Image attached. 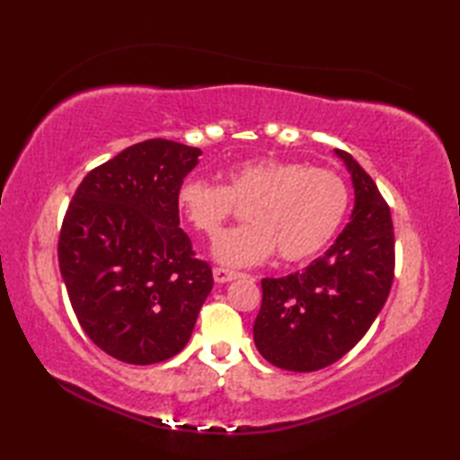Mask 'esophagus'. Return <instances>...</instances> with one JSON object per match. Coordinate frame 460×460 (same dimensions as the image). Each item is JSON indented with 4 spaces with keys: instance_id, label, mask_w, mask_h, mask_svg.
<instances>
[{
    "instance_id": "esophagus-1",
    "label": "esophagus",
    "mask_w": 460,
    "mask_h": 460,
    "mask_svg": "<svg viewBox=\"0 0 460 460\" xmlns=\"http://www.w3.org/2000/svg\"><path fill=\"white\" fill-rule=\"evenodd\" d=\"M241 277V272H237V270H231V269H225V267H215L213 269V279H215V282H231V280H235V279H239Z\"/></svg>"
}]
</instances>
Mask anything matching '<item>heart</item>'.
<instances>
[{
  "mask_svg": "<svg viewBox=\"0 0 460 460\" xmlns=\"http://www.w3.org/2000/svg\"><path fill=\"white\" fill-rule=\"evenodd\" d=\"M225 178V185L188 178L180 185L178 205L205 237L217 235L237 205H249V223L225 231L213 243V255L231 267L259 265L275 251L287 262L316 257L348 213V181L330 168L262 158L231 165Z\"/></svg>",
  "mask_w": 460,
  "mask_h": 460,
  "instance_id": "1",
  "label": "heart"
}]
</instances>
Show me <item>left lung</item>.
I'll return each instance as SVG.
<instances>
[{
  "label": "left lung",
  "mask_w": 460,
  "mask_h": 460,
  "mask_svg": "<svg viewBox=\"0 0 460 460\" xmlns=\"http://www.w3.org/2000/svg\"><path fill=\"white\" fill-rule=\"evenodd\" d=\"M356 205L324 257L295 275L262 279L255 346L272 366L316 371L354 348L384 308L394 282L395 239L389 205L376 181L344 150Z\"/></svg>",
  "instance_id": "1"
}]
</instances>
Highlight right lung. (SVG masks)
<instances>
[{
	"label": "right lung",
	"mask_w": 460,
	"mask_h": 460,
	"mask_svg": "<svg viewBox=\"0 0 460 460\" xmlns=\"http://www.w3.org/2000/svg\"><path fill=\"white\" fill-rule=\"evenodd\" d=\"M199 148L152 138L84 175L58 235V269L79 324L106 354L134 366L188 344L213 288L180 227L178 191Z\"/></svg>",
	"instance_id": "1"
}]
</instances>
